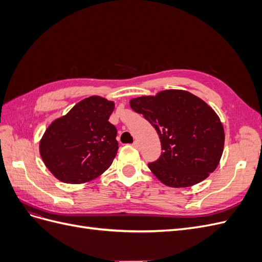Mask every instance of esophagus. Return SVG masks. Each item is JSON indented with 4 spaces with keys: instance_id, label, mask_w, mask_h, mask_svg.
<instances>
[{
    "instance_id": "34e87169",
    "label": "esophagus",
    "mask_w": 262,
    "mask_h": 262,
    "mask_svg": "<svg viewBox=\"0 0 262 262\" xmlns=\"http://www.w3.org/2000/svg\"><path fill=\"white\" fill-rule=\"evenodd\" d=\"M133 146H134V147H137V148H139V146H140V144H139V141H134V142H133Z\"/></svg>"
}]
</instances>
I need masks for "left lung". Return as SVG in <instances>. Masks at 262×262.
Returning a JSON list of instances; mask_svg holds the SVG:
<instances>
[{
    "instance_id": "obj_1",
    "label": "left lung",
    "mask_w": 262,
    "mask_h": 262,
    "mask_svg": "<svg viewBox=\"0 0 262 262\" xmlns=\"http://www.w3.org/2000/svg\"><path fill=\"white\" fill-rule=\"evenodd\" d=\"M157 131L163 153L148 163L157 179L172 188L199 184L215 170L223 154L225 134L216 113L201 98L182 90L130 100Z\"/></svg>"
}]
</instances>
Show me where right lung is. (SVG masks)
I'll list each match as a JSON object with an SVG mask.
<instances>
[{
	"instance_id": "right-lung-1",
	"label": "right lung",
	"mask_w": 262,
	"mask_h": 262,
	"mask_svg": "<svg viewBox=\"0 0 262 262\" xmlns=\"http://www.w3.org/2000/svg\"><path fill=\"white\" fill-rule=\"evenodd\" d=\"M114 109V101L91 96L48 126L39 152L55 178L84 184L110 167L119 148L117 129L108 121Z\"/></svg>"
}]
</instances>
